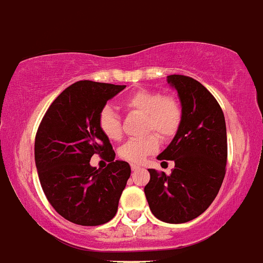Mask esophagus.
Listing matches in <instances>:
<instances>
[{
    "label": "esophagus",
    "instance_id": "1",
    "mask_svg": "<svg viewBox=\"0 0 263 263\" xmlns=\"http://www.w3.org/2000/svg\"><path fill=\"white\" fill-rule=\"evenodd\" d=\"M130 166H132V170H133V171H137V170L141 168V166H139V164H136V163H132Z\"/></svg>",
    "mask_w": 263,
    "mask_h": 263
}]
</instances>
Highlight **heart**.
<instances>
[{"mask_svg": "<svg viewBox=\"0 0 263 263\" xmlns=\"http://www.w3.org/2000/svg\"><path fill=\"white\" fill-rule=\"evenodd\" d=\"M122 106L130 111L145 116L143 132H157L162 137H170L176 133L180 120L182 108L173 96H162L159 90L138 89L122 100ZM99 126L106 138L118 141L122 137V125L116 110L111 106H104L99 115ZM159 141L157 134H148L143 138L130 139L121 146L120 157L122 159L138 163L148 154L157 152Z\"/></svg>", "mask_w": 263, "mask_h": 263, "instance_id": "1", "label": "heart"}]
</instances>
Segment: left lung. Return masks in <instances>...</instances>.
<instances>
[{"instance_id": "left-lung-1", "label": "left lung", "mask_w": 263, "mask_h": 263, "mask_svg": "<svg viewBox=\"0 0 263 263\" xmlns=\"http://www.w3.org/2000/svg\"><path fill=\"white\" fill-rule=\"evenodd\" d=\"M178 92L182 120L159 160H174L170 175L148 168L145 195L160 221L182 224L205 212L217 196L228 158L227 126L221 108L211 92L192 78L167 76Z\"/></svg>"}]
</instances>
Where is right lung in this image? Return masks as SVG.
Masks as SVG:
<instances>
[{
	"instance_id": "1",
	"label": "right lung",
	"mask_w": 263,
	"mask_h": 263,
	"mask_svg": "<svg viewBox=\"0 0 263 263\" xmlns=\"http://www.w3.org/2000/svg\"><path fill=\"white\" fill-rule=\"evenodd\" d=\"M125 87L76 81L53 100L36 132L39 182L53 210L73 224L96 227L117 213L132 170L127 162L115 160L99 115ZM95 154L111 163L104 170L92 167L89 160Z\"/></svg>"
}]
</instances>
